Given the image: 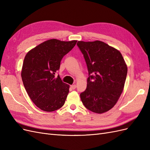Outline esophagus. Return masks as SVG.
Returning <instances> with one entry per match:
<instances>
[{
  "label": "esophagus",
  "mask_w": 150,
  "mask_h": 150,
  "mask_svg": "<svg viewBox=\"0 0 150 150\" xmlns=\"http://www.w3.org/2000/svg\"><path fill=\"white\" fill-rule=\"evenodd\" d=\"M71 88L72 89H75L76 88V85H75V84L71 85Z\"/></svg>",
  "instance_id": "obj_1"
}]
</instances>
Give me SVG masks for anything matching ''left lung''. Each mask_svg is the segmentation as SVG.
I'll list each match as a JSON object with an SVG mask.
<instances>
[{
	"label": "left lung",
	"instance_id": "obj_1",
	"mask_svg": "<svg viewBox=\"0 0 150 150\" xmlns=\"http://www.w3.org/2000/svg\"><path fill=\"white\" fill-rule=\"evenodd\" d=\"M87 64V88L81 101L88 110L102 114L116 104L124 89L128 68L121 52L100 40L78 41Z\"/></svg>",
	"mask_w": 150,
	"mask_h": 150
}]
</instances>
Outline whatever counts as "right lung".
Segmentation results:
<instances>
[{"label":"right lung","instance_id":"obj_1","mask_svg":"<svg viewBox=\"0 0 150 150\" xmlns=\"http://www.w3.org/2000/svg\"><path fill=\"white\" fill-rule=\"evenodd\" d=\"M77 40L52 39L32 49L25 56L21 71L24 88L33 102L40 110L51 112L64 104L69 85L55 73L62 57L73 48Z\"/></svg>","mask_w":150,"mask_h":150}]
</instances>
